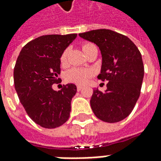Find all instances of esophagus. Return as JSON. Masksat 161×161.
Instances as JSON below:
<instances>
[{"instance_id": "esophagus-1", "label": "esophagus", "mask_w": 161, "mask_h": 161, "mask_svg": "<svg viewBox=\"0 0 161 161\" xmlns=\"http://www.w3.org/2000/svg\"><path fill=\"white\" fill-rule=\"evenodd\" d=\"M82 89H83V87H81V86H77V91H81V90H82Z\"/></svg>"}]
</instances>
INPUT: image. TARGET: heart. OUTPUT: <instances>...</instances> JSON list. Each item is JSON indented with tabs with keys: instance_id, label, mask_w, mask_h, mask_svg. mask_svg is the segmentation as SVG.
I'll return each instance as SVG.
<instances>
[{
	"instance_id": "b5f03b06",
	"label": "heart",
	"mask_w": 161,
	"mask_h": 161,
	"mask_svg": "<svg viewBox=\"0 0 161 161\" xmlns=\"http://www.w3.org/2000/svg\"><path fill=\"white\" fill-rule=\"evenodd\" d=\"M90 43H85L83 45V50H85V48L88 47ZM67 55H68V49H65L61 54L60 57V61L62 64H65L67 60ZM92 75V71L89 70V69H79V68H72L70 71H67L66 73V79L69 82L74 83V84H86L88 79L91 77Z\"/></svg>"
}]
</instances>
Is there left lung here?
<instances>
[{
    "instance_id": "1",
    "label": "left lung",
    "mask_w": 161,
    "mask_h": 161,
    "mask_svg": "<svg viewBox=\"0 0 161 161\" xmlns=\"http://www.w3.org/2000/svg\"><path fill=\"white\" fill-rule=\"evenodd\" d=\"M79 36L99 47L102 64L97 77L108 81L105 92L93 91V112L104 122H119L129 116L141 93L144 76L141 53L130 38L111 30H94Z\"/></svg>"
}]
</instances>
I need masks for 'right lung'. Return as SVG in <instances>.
Listing matches in <instances>:
<instances>
[{"instance_id":"add662e5","label":"right lung","mask_w":161,"mask_h":161,"mask_svg":"<svg viewBox=\"0 0 161 161\" xmlns=\"http://www.w3.org/2000/svg\"><path fill=\"white\" fill-rule=\"evenodd\" d=\"M77 34L42 36L24 46L14 71V86L29 117L43 128L53 129L68 120L71 102L77 93L73 84L55 91L60 57Z\"/></svg>"}]
</instances>
